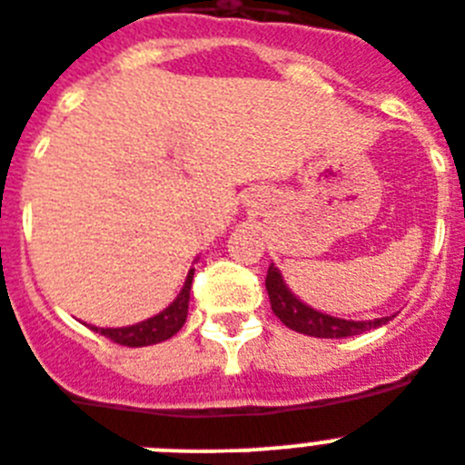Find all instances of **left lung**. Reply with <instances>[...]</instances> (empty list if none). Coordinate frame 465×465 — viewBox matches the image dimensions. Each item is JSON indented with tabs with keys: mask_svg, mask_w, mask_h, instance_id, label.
I'll use <instances>...</instances> for the list:
<instances>
[{
	"mask_svg": "<svg viewBox=\"0 0 465 465\" xmlns=\"http://www.w3.org/2000/svg\"><path fill=\"white\" fill-rule=\"evenodd\" d=\"M265 289H268V296H271L272 312L280 317V322L287 324L293 331H299V334L315 336V339H346V336H357L362 334V331H369V329L383 327L391 320V317L343 320V317H334L322 311H315V308L303 303L287 287V282H284L282 272L275 268V263H271V268H268Z\"/></svg>",
	"mask_w": 465,
	"mask_h": 465,
	"instance_id": "left-lung-1",
	"label": "left lung"
}]
</instances>
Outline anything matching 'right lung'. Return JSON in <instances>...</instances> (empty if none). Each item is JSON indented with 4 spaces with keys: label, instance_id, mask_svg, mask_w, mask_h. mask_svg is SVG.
Listing matches in <instances>:
<instances>
[{
    "label": "right lung",
    "instance_id": "obj_1",
    "mask_svg": "<svg viewBox=\"0 0 465 465\" xmlns=\"http://www.w3.org/2000/svg\"><path fill=\"white\" fill-rule=\"evenodd\" d=\"M193 275H194V268H190L181 293H178L172 303L166 305L164 311L157 312V315L148 317V320H143V322L138 324H129V327H91V329L105 336V339L119 343V346H129V348L153 346V343H162V341L172 339L178 329L183 327L185 317H188L190 284H193Z\"/></svg>",
    "mask_w": 465,
    "mask_h": 465
}]
</instances>
